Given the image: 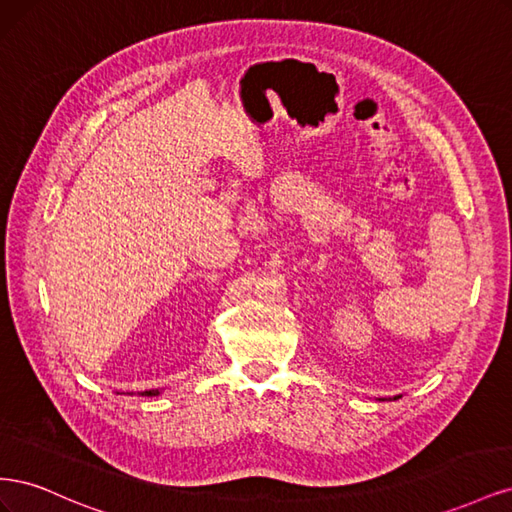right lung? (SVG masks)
Returning a JSON list of instances; mask_svg holds the SVG:
<instances>
[{
	"label": "right lung",
	"mask_w": 512,
	"mask_h": 512,
	"mask_svg": "<svg viewBox=\"0 0 512 512\" xmlns=\"http://www.w3.org/2000/svg\"><path fill=\"white\" fill-rule=\"evenodd\" d=\"M141 395H147V397H151V395H158V391H145V393H141Z\"/></svg>",
	"instance_id": "add662e5"
}]
</instances>
